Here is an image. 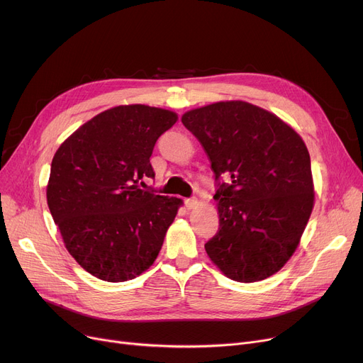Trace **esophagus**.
Wrapping results in <instances>:
<instances>
[{"label":"esophagus","instance_id":"1","mask_svg":"<svg viewBox=\"0 0 363 363\" xmlns=\"http://www.w3.org/2000/svg\"><path fill=\"white\" fill-rule=\"evenodd\" d=\"M185 206H186V208H189V211H191V208H197L199 207V200L197 199H186Z\"/></svg>","mask_w":363,"mask_h":363}]
</instances>
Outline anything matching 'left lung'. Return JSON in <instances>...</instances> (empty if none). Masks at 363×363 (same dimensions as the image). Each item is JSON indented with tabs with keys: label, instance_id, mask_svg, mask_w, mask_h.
I'll list each match as a JSON object with an SVG mask.
<instances>
[{
	"label": "left lung",
	"instance_id": "8db88e82",
	"mask_svg": "<svg viewBox=\"0 0 363 363\" xmlns=\"http://www.w3.org/2000/svg\"><path fill=\"white\" fill-rule=\"evenodd\" d=\"M219 181V230L204 244L220 272L238 282L277 274L294 255L315 203L311 156L277 114L219 101L182 114Z\"/></svg>",
	"mask_w": 363,
	"mask_h": 363
}]
</instances>
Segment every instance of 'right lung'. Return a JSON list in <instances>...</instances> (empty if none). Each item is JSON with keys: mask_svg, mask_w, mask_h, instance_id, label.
Here are the masks:
<instances>
[{"mask_svg": "<svg viewBox=\"0 0 363 363\" xmlns=\"http://www.w3.org/2000/svg\"><path fill=\"white\" fill-rule=\"evenodd\" d=\"M175 111L129 104L76 129L55 151L47 203L67 252L107 282L137 278L155 263L182 200L144 191L150 157Z\"/></svg>", "mask_w": 363, "mask_h": 363, "instance_id": "add662e5", "label": "right lung"}]
</instances>
